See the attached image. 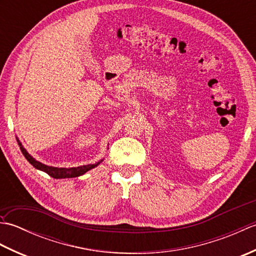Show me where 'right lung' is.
I'll return each instance as SVG.
<instances>
[{
    "label": "right lung",
    "instance_id": "obj_1",
    "mask_svg": "<svg viewBox=\"0 0 256 256\" xmlns=\"http://www.w3.org/2000/svg\"><path fill=\"white\" fill-rule=\"evenodd\" d=\"M18 145H20V148L22 150V153L25 156V158L28 160L30 164L34 166L35 168L45 172L46 174H48L50 177L52 178H56V179H60V178H72V177H78L80 175H84V172H86L88 170H92V168H94L96 166H98L100 164V162H96V164H90V165H86V166H80V167H72V168H57V167H52V166H47L42 164V162H37L36 160L32 158V157L27 153L26 150L22 146L20 142L18 140Z\"/></svg>",
    "mask_w": 256,
    "mask_h": 256
}]
</instances>
